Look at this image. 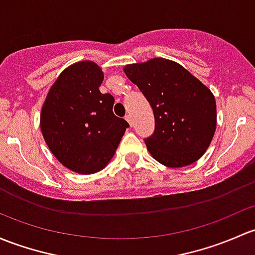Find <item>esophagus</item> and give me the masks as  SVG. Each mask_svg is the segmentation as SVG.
<instances>
[{"label":"esophagus","mask_w":255,"mask_h":255,"mask_svg":"<svg viewBox=\"0 0 255 255\" xmlns=\"http://www.w3.org/2000/svg\"><path fill=\"white\" fill-rule=\"evenodd\" d=\"M126 120H127V122L129 123L130 125V127H132L133 126V121H132V116H130V115H127V116H126Z\"/></svg>","instance_id":"esophagus-1"}]
</instances>
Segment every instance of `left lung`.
<instances>
[{
	"label": "left lung",
	"mask_w": 255,
	"mask_h": 255,
	"mask_svg": "<svg viewBox=\"0 0 255 255\" xmlns=\"http://www.w3.org/2000/svg\"><path fill=\"white\" fill-rule=\"evenodd\" d=\"M125 72L154 112V132L144 139L154 159L167 167L197 161L216 128V103L210 90L181 64L163 58L129 64Z\"/></svg>",
	"instance_id": "left-lung-1"
}]
</instances>
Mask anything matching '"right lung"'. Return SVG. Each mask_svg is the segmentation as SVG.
Instances as JSON below:
<instances>
[{"label":"right lung","instance_id":"right-lung-1","mask_svg":"<svg viewBox=\"0 0 255 255\" xmlns=\"http://www.w3.org/2000/svg\"><path fill=\"white\" fill-rule=\"evenodd\" d=\"M100 67L83 61L64 69L51 87L41 111V132L52 154L74 172L103 170L129 127L115 116V98L101 94Z\"/></svg>","mask_w":255,"mask_h":255}]
</instances>
